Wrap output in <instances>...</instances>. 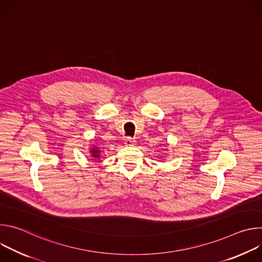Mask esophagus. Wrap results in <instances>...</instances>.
Here are the masks:
<instances>
[{
    "label": "esophagus",
    "mask_w": 262,
    "mask_h": 262,
    "mask_svg": "<svg viewBox=\"0 0 262 262\" xmlns=\"http://www.w3.org/2000/svg\"><path fill=\"white\" fill-rule=\"evenodd\" d=\"M124 142H125V143H124L125 146H134L135 143H136V140L133 139V138H130V137H127Z\"/></svg>",
    "instance_id": "esophagus-1"
}]
</instances>
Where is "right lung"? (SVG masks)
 <instances>
[{"mask_svg":"<svg viewBox=\"0 0 262 262\" xmlns=\"http://www.w3.org/2000/svg\"><path fill=\"white\" fill-rule=\"evenodd\" d=\"M91 155H92V158H95V159H98L100 156V151L98 150V148L95 147L94 149H91Z\"/></svg>","mask_w":262,"mask_h":262,"instance_id":"add662e5","label":"right lung"}]
</instances>
